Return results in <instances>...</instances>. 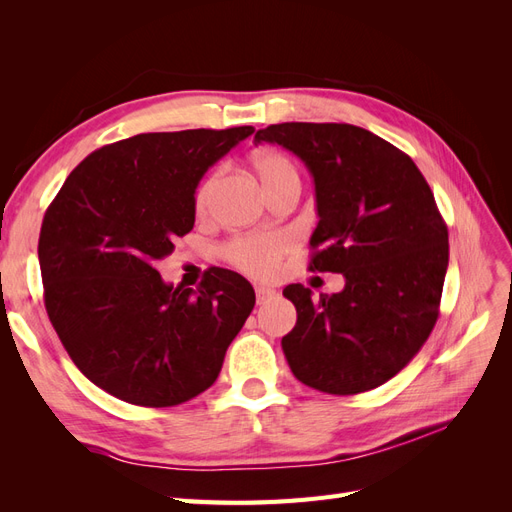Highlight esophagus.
Segmentation results:
<instances>
[{"label":"esophagus","instance_id":"1","mask_svg":"<svg viewBox=\"0 0 512 512\" xmlns=\"http://www.w3.org/2000/svg\"><path fill=\"white\" fill-rule=\"evenodd\" d=\"M275 297V290L273 288H267V286H256V301H258V305H262V303H267L269 299H273Z\"/></svg>","mask_w":512,"mask_h":512}]
</instances>
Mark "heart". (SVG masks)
Segmentation results:
<instances>
[{
  "mask_svg": "<svg viewBox=\"0 0 512 512\" xmlns=\"http://www.w3.org/2000/svg\"><path fill=\"white\" fill-rule=\"evenodd\" d=\"M256 170L262 183H265V188H273V185L282 183L286 179H299L297 168L292 166V162L286 156H282V153L277 151L260 153L256 158ZM218 179H220V173H213L198 185V190L194 194L196 213H207ZM288 247H290V237L284 235V232H267V235H243V237L230 239L222 247V254L230 265H235L247 275L269 277L277 267V260H280V256L288 250Z\"/></svg>",
  "mask_w": 512,
  "mask_h": 512,
  "instance_id": "obj_1",
  "label": "heart"
}]
</instances>
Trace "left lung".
<instances>
[{"label":"left lung","mask_w":512,"mask_h":512,"mask_svg":"<svg viewBox=\"0 0 512 512\" xmlns=\"http://www.w3.org/2000/svg\"><path fill=\"white\" fill-rule=\"evenodd\" d=\"M301 158L316 185L309 271L346 277L342 292L284 288L297 324L282 337L292 374L316 391L356 395L391 380L438 320L448 230L410 156L350 123H275L254 143Z\"/></svg>","instance_id":"left-lung-1"}]
</instances>
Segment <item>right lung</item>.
<instances>
[{
    "mask_svg": "<svg viewBox=\"0 0 512 512\" xmlns=\"http://www.w3.org/2000/svg\"><path fill=\"white\" fill-rule=\"evenodd\" d=\"M250 134L239 126L123 138L89 153L46 209V314L74 365L113 397L168 408L207 391L254 309V288L235 271L211 267L192 290L156 269L194 228L207 168Z\"/></svg>",
    "mask_w": 512,
    "mask_h": 512,
    "instance_id": "add662e5",
    "label": "right lung"
}]
</instances>
